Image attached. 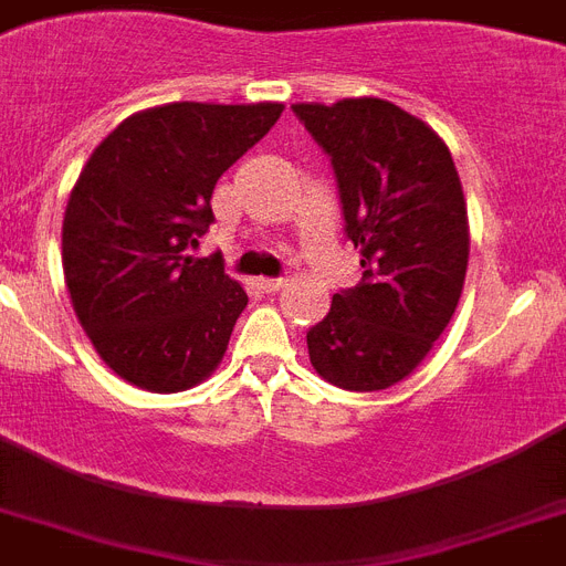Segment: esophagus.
<instances>
[{"instance_id": "34e87169", "label": "esophagus", "mask_w": 566, "mask_h": 566, "mask_svg": "<svg viewBox=\"0 0 566 566\" xmlns=\"http://www.w3.org/2000/svg\"><path fill=\"white\" fill-rule=\"evenodd\" d=\"M259 284H261V291L275 293V291H282L284 284H287V279H259Z\"/></svg>"}]
</instances>
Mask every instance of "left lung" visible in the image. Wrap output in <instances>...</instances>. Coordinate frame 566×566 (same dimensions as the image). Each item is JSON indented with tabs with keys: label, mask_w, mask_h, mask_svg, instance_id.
<instances>
[{
	"label": "left lung",
	"mask_w": 566,
	"mask_h": 566,
	"mask_svg": "<svg viewBox=\"0 0 566 566\" xmlns=\"http://www.w3.org/2000/svg\"><path fill=\"white\" fill-rule=\"evenodd\" d=\"M293 113L331 156L363 268L307 331L311 366L348 392L389 389L430 355L462 296L471 232L457 165L442 136L392 101H311Z\"/></svg>",
	"instance_id": "1"
}]
</instances>
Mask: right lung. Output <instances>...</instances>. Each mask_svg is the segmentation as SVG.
<instances>
[{"mask_svg": "<svg viewBox=\"0 0 566 566\" xmlns=\"http://www.w3.org/2000/svg\"><path fill=\"white\" fill-rule=\"evenodd\" d=\"M282 109L174 101L124 118L86 159L63 214V275L98 357L133 387L182 392L227 355L247 291L188 250L214 220L220 174Z\"/></svg>", "mask_w": 566, "mask_h": 566, "instance_id": "right-lung-1", "label": "right lung"}]
</instances>
